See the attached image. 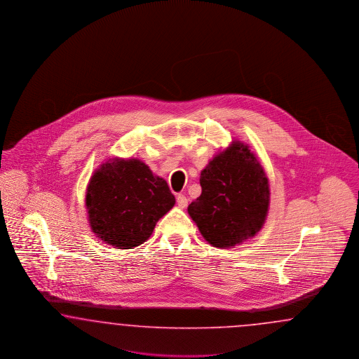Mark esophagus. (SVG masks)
I'll list each match as a JSON object with an SVG mask.
<instances>
[{
	"mask_svg": "<svg viewBox=\"0 0 359 359\" xmlns=\"http://www.w3.org/2000/svg\"><path fill=\"white\" fill-rule=\"evenodd\" d=\"M176 201H177V205L180 208H185L188 205V198L184 195H179L176 197Z\"/></svg>",
	"mask_w": 359,
	"mask_h": 359,
	"instance_id": "esophagus-1",
	"label": "esophagus"
}]
</instances>
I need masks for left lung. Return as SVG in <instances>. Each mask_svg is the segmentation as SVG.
Wrapping results in <instances>:
<instances>
[{
    "instance_id": "left-lung-1",
    "label": "left lung",
    "mask_w": 359,
    "mask_h": 359,
    "mask_svg": "<svg viewBox=\"0 0 359 359\" xmlns=\"http://www.w3.org/2000/svg\"><path fill=\"white\" fill-rule=\"evenodd\" d=\"M201 195L188 215L215 248L231 249L255 237L270 207L269 177L250 146L234 140L200 175Z\"/></svg>"
}]
</instances>
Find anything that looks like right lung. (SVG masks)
<instances>
[{"instance_id":"obj_1","label":"right lung","mask_w":359,"mask_h":359,"mask_svg":"<svg viewBox=\"0 0 359 359\" xmlns=\"http://www.w3.org/2000/svg\"><path fill=\"white\" fill-rule=\"evenodd\" d=\"M175 205L163 177L137 158H110L90 176L86 192L88 222L114 249H134L150 238L156 222Z\"/></svg>"}]
</instances>
